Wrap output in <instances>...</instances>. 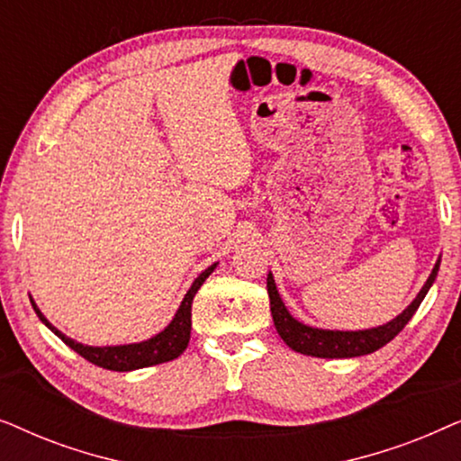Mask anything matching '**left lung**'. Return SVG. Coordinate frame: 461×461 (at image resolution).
<instances>
[{
	"label": "left lung",
	"mask_w": 461,
	"mask_h": 461,
	"mask_svg": "<svg viewBox=\"0 0 461 461\" xmlns=\"http://www.w3.org/2000/svg\"><path fill=\"white\" fill-rule=\"evenodd\" d=\"M438 264L432 268L430 276H428L426 285L421 287L411 304L402 311L399 317L390 321V323L375 327V330H365V331H327V330H314V327L302 325L295 321L292 314L287 312L285 304L279 298L276 292L273 275H268L267 287H268V298H270V312H273V321L276 331L283 338L289 348L308 357H319V358H350V357H361L369 355V352L380 350L382 346H386L390 339H394L402 331V327L409 323V319L413 317L418 311L421 300L426 298L428 289L437 279Z\"/></svg>",
	"instance_id": "8db88e82"
}]
</instances>
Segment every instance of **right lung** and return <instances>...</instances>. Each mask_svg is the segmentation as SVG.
Wrapping results in <instances>:
<instances>
[{"instance_id":"right-lung-1","label":"right lung","mask_w":461,"mask_h":461,"mask_svg":"<svg viewBox=\"0 0 461 461\" xmlns=\"http://www.w3.org/2000/svg\"><path fill=\"white\" fill-rule=\"evenodd\" d=\"M216 268V264L203 270L194 283L188 289V294L182 300V304L176 312L172 323H169L166 330H163L159 336L147 339V342L140 344H128V346H104V348H94V346H84L75 339L67 338L65 333H60L54 325L48 323V319L40 312V308L35 306V302H31L35 308L37 317H40L43 323H46L50 330H52L56 336H59L62 342L98 367L111 369V371H131V369H142L150 367V365L167 363L178 358L185 348L188 346V339H191V311H193V298L194 294L199 292V287L203 285V281L212 275V270Z\"/></svg>"}]
</instances>
